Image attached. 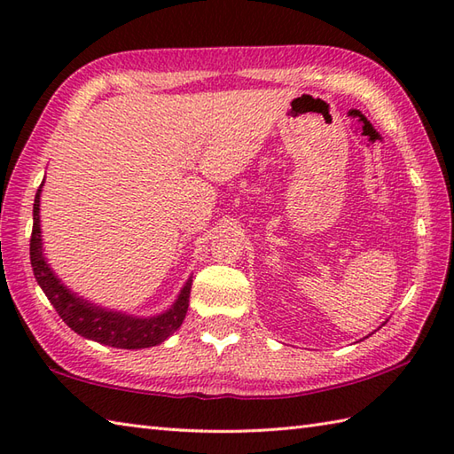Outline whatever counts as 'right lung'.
Listing matches in <instances>:
<instances>
[{"instance_id":"obj_1","label":"right lung","mask_w":454,"mask_h":454,"mask_svg":"<svg viewBox=\"0 0 454 454\" xmlns=\"http://www.w3.org/2000/svg\"><path fill=\"white\" fill-rule=\"evenodd\" d=\"M38 199H41V187L36 191L33 205L31 265L36 283L41 285L58 316L82 337H88V340L111 347H119V349H142V347H152L166 341L183 324V320H185L191 281L183 286L177 302L168 312L156 317H144L142 320V317H130L127 314L109 312L103 310V308L91 306L90 302L82 301V298L67 291L44 262L41 244V222H38V202L41 200Z\"/></svg>"}]
</instances>
